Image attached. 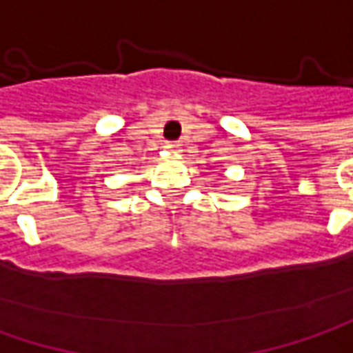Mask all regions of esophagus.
I'll list each match as a JSON object with an SVG mask.
<instances>
[{
    "mask_svg": "<svg viewBox=\"0 0 353 353\" xmlns=\"http://www.w3.org/2000/svg\"><path fill=\"white\" fill-rule=\"evenodd\" d=\"M167 149H168V150H176V149H179V143H174V141H170V143H167Z\"/></svg>",
    "mask_w": 353,
    "mask_h": 353,
    "instance_id": "1",
    "label": "esophagus"
}]
</instances>
